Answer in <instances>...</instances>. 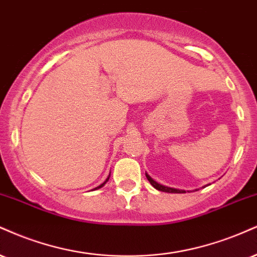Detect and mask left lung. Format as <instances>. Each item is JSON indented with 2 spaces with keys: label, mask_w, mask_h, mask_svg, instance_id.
Masks as SVG:
<instances>
[{
  "label": "left lung",
  "mask_w": 257,
  "mask_h": 257,
  "mask_svg": "<svg viewBox=\"0 0 257 257\" xmlns=\"http://www.w3.org/2000/svg\"><path fill=\"white\" fill-rule=\"evenodd\" d=\"M146 177H147V179L148 181H150V183L153 185L154 188H156V189H158V190H160V191H165V193H175V194H181V193H185L184 190H179V189H174V188H169V187H165V185H162V184H159V183H157L156 181H154V179H152L150 177V176H148L147 174H146Z\"/></svg>",
  "instance_id": "8db88e82"
}]
</instances>
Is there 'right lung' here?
<instances>
[{"label": "right lung", "mask_w": 257, "mask_h": 257, "mask_svg": "<svg viewBox=\"0 0 257 257\" xmlns=\"http://www.w3.org/2000/svg\"><path fill=\"white\" fill-rule=\"evenodd\" d=\"M107 179H109V177H107ZM107 179H106V181H105L104 182V183L103 184H100V185H99V187H97V188H95V189H98V188H101V187H103V185L105 184V183H106V182H107Z\"/></svg>", "instance_id": "right-lung-1"}]
</instances>
